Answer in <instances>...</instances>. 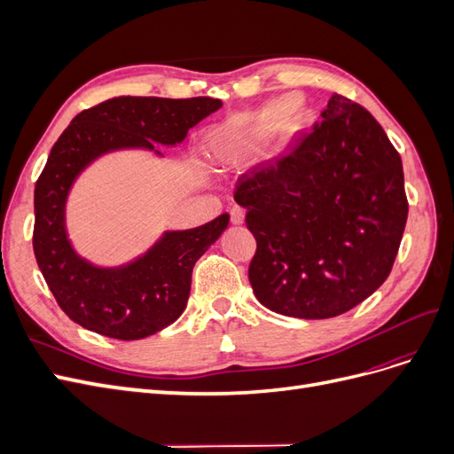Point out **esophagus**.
Wrapping results in <instances>:
<instances>
[{
    "mask_svg": "<svg viewBox=\"0 0 454 454\" xmlns=\"http://www.w3.org/2000/svg\"><path fill=\"white\" fill-rule=\"evenodd\" d=\"M231 222L235 225L244 223V208H240V206H232V208H231Z\"/></svg>",
    "mask_w": 454,
    "mask_h": 454,
    "instance_id": "esophagus-1",
    "label": "esophagus"
}]
</instances>
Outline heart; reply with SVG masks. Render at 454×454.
Segmentation results:
<instances>
[{
  "mask_svg": "<svg viewBox=\"0 0 454 454\" xmlns=\"http://www.w3.org/2000/svg\"><path fill=\"white\" fill-rule=\"evenodd\" d=\"M274 125H277V121H269V122H255V125H237L235 127V132L232 134H237V136H248V138H252V140H259L261 136H263L269 129H272ZM223 157L225 159H231L232 157V151L231 149H227V151H223Z\"/></svg>",
  "mask_w": 454,
  "mask_h": 454,
  "instance_id": "obj_1",
  "label": "heart"
}]
</instances>
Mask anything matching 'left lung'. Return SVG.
<instances>
[{
	"label": "left lung",
	"instance_id": "1",
	"mask_svg": "<svg viewBox=\"0 0 454 454\" xmlns=\"http://www.w3.org/2000/svg\"><path fill=\"white\" fill-rule=\"evenodd\" d=\"M322 119L235 191L257 240V301L305 320L333 318L380 287L407 222L402 157L375 117L333 94Z\"/></svg>",
	"mask_w": 454,
	"mask_h": 454
}]
</instances>
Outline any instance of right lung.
Here are the masks:
<instances>
[{
	"label": "right lung",
	"mask_w": 454,
	"mask_h": 454,
	"mask_svg": "<svg viewBox=\"0 0 454 454\" xmlns=\"http://www.w3.org/2000/svg\"><path fill=\"white\" fill-rule=\"evenodd\" d=\"M222 100L119 96L81 112L52 145L34 191V254L60 309L89 332L121 340L153 335L185 310L197 259L222 237L229 214L193 229L162 231L127 263L98 265L70 239L66 208L75 182L92 164L119 151L176 147L189 129L217 112Z\"/></svg>",
	"instance_id": "add662e5"
}]
</instances>
